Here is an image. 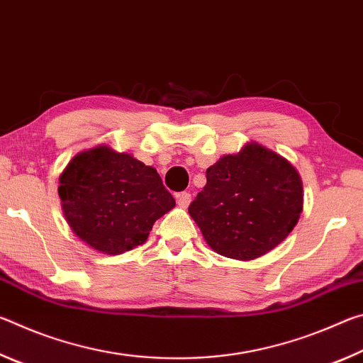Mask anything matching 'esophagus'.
Segmentation results:
<instances>
[{"label": "esophagus", "mask_w": 363, "mask_h": 363, "mask_svg": "<svg viewBox=\"0 0 363 363\" xmlns=\"http://www.w3.org/2000/svg\"><path fill=\"white\" fill-rule=\"evenodd\" d=\"M190 201H192V195L190 194L182 192L177 195V205H179V208H187L190 205Z\"/></svg>", "instance_id": "esophagus-1"}]
</instances>
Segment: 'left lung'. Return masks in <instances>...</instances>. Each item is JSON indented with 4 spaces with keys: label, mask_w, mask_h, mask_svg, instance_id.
Listing matches in <instances>:
<instances>
[{
    "label": "left lung",
    "mask_w": 363,
    "mask_h": 363,
    "mask_svg": "<svg viewBox=\"0 0 363 363\" xmlns=\"http://www.w3.org/2000/svg\"><path fill=\"white\" fill-rule=\"evenodd\" d=\"M303 201L298 169L251 140L206 169V186L190 203L189 214L218 255L251 261L290 235Z\"/></svg>",
    "instance_id": "left-lung-1"
}]
</instances>
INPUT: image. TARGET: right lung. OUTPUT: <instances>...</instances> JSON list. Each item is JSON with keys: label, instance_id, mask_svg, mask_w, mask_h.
I'll return each mask as SVG.
<instances>
[{"label": "right lung", "instance_id": "right-lung-1", "mask_svg": "<svg viewBox=\"0 0 363 363\" xmlns=\"http://www.w3.org/2000/svg\"><path fill=\"white\" fill-rule=\"evenodd\" d=\"M59 199L72 232L102 255L143 245L176 201L155 168L107 144L73 157L59 177Z\"/></svg>", "mask_w": 363, "mask_h": 363}]
</instances>
